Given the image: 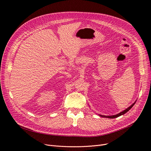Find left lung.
I'll return each mask as SVG.
<instances>
[{
	"mask_svg": "<svg viewBox=\"0 0 151 151\" xmlns=\"http://www.w3.org/2000/svg\"><path fill=\"white\" fill-rule=\"evenodd\" d=\"M136 101H137V100L134 101L133 104L132 105H130L129 107H128L127 108H126L125 110H124V111H121V112H120L119 113H118V114H115V115H111V116H105V115H101V114H99V116H100V117H105V118H110V119H114V118H116V117H119V116H122V115H124L125 113H126L127 112H128L129 111L133 106V105L135 104V103H136Z\"/></svg>",
	"mask_w": 151,
	"mask_h": 151,
	"instance_id": "8db88e82",
	"label": "left lung"
}]
</instances>
